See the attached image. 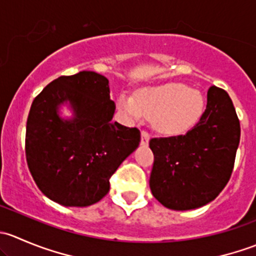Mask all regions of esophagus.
<instances>
[{"label":"esophagus","instance_id":"esophagus-1","mask_svg":"<svg viewBox=\"0 0 256 256\" xmlns=\"http://www.w3.org/2000/svg\"><path fill=\"white\" fill-rule=\"evenodd\" d=\"M148 140H150V134L147 132V131L141 130V144H148Z\"/></svg>","mask_w":256,"mask_h":256}]
</instances>
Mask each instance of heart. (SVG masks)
<instances>
[{"label": "heart", "mask_w": 256, "mask_h": 256, "mask_svg": "<svg viewBox=\"0 0 256 256\" xmlns=\"http://www.w3.org/2000/svg\"><path fill=\"white\" fill-rule=\"evenodd\" d=\"M118 108L134 120H141L144 115L152 118V125L160 132L178 134L197 122L203 98L182 84H164L138 90L135 98L121 95Z\"/></svg>", "instance_id": "obj_1"}]
</instances>
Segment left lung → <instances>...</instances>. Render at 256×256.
<instances>
[{"instance_id": "left-lung-1", "label": "left lung", "mask_w": 256, "mask_h": 256, "mask_svg": "<svg viewBox=\"0 0 256 256\" xmlns=\"http://www.w3.org/2000/svg\"><path fill=\"white\" fill-rule=\"evenodd\" d=\"M240 122L226 90L210 86L200 121L184 135L154 138L150 188L161 204L174 210L200 208L223 190L236 162Z\"/></svg>"}]
</instances>
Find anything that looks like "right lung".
I'll return each mask as SVG.
<instances>
[{
	"label": "right lung",
	"mask_w": 256,
	"mask_h": 256,
	"mask_svg": "<svg viewBox=\"0 0 256 256\" xmlns=\"http://www.w3.org/2000/svg\"><path fill=\"white\" fill-rule=\"evenodd\" d=\"M71 102L76 118L56 109ZM109 80L95 72L54 79L34 98L26 128V160L43 194L66 207H88L110 190V178L136 150L140 131L112 120Z\"/></svg>",
	"instance_id": "1"
}]
</instances>
